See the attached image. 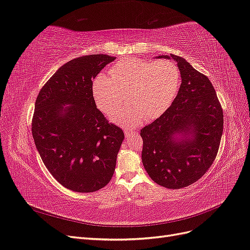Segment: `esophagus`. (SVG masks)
I'll use <instances>...</instances> for the list:
<instances>
[{"mask_svg":"<svg viewBox=\"0 0 250 250\" xmlns=\"http://www.w3.org/2000/svg\"><path fill=\"white\" fill-rule=\"evenodd\" d=\"M124 133H125V137H126L127 139H130V138L134 137V135H137V132L132 131V130H125Z\"/></svg>","mask_w":250,"mask_h":250,"instance_id":"34e87169","label":"esophagus"}]
</instances>
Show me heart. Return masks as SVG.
I'll return each mask as SVG.
<instances>
[{
    "instance_id": "heart-1",
    "label": "heart",
    "mask_w": 250,
    "mask_h": 250,
    "mask_svg": "<svg viewBox=\"0 0 250 250\" xmlns=\"http://www.w3.org/2000/svg\"><path fill=\"white\" fill-rule=\"evenodd\" d=\"M108 75H98L94 79V102L107 115L125 102L126 92L128 104L111 113L109 119L128 128L164 115L175 99L180 84L178 67L167 60L153 62L139 58L120 59L110 66Z\"/></svg>"
}]
</instances>
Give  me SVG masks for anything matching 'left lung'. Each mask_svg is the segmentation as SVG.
I'll return each instance as SVG.
<instances>
[{
  "instance_id": "8db88e82",
  "label": "left lung",
  "mask_w": 250,
  "mask_h": 250,
  "mask_svg": "<svg viewBox=\"0 0 250 250\" xmlns=\"http://www.w3.org/2000/svg\"><path fill=\"white\" fill-rule=\"evenodd\" d=\"M181 78L177 96L164 115L141 130L142 162L154 183L181 188L206 174L223 132V111L207 76L173 54Z\"/></svg>"
}]
</instances>
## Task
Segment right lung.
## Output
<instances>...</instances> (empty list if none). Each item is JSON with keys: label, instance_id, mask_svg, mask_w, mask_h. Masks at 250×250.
Segmentation results:
<instances>
[{"label": "right lung", "instance_id": "1", "mask_svg": "<svg viewBox=\"0 0 250 250\" xmlns=\"http://www.w3.org/2000/svg\"><path fill=\"white\" fill-rule=\"evenodd\" d=\"M115 59L101 53L71 60L48 80L35 102L36 149L52 176L75 192L100 190L115 172L124 132L108 123L92 96L93 79Z\"/></svg>", "mask_w": 250, "mask_h": 250}]
</instances>
